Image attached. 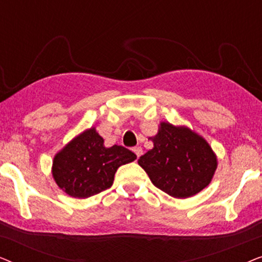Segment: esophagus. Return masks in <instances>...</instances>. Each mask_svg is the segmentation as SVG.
<instances>
[{
    "instance_id": "esophagus-1",
    "label": "esophagus",
    "mask_w": 262,
    "mask_h": 262,
    "mask_svg": "<svg viewBox=\"0 0 262 262\" xmlns=\"http://www.w3.org/2000/svg\"><path fill=\"white\" fill-rule=\"evenodd\" d=\"M134 152L136 154V155H137V157L142 156V154H143L142 146H135V148H134Z\"/></svg>"
}]
</instances>
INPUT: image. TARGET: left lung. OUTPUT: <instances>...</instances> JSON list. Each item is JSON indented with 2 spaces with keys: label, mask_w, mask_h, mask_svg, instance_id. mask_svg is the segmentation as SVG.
<instances>
[{
  "label": "left lung",
  "mask_w": 262,
  "mask_h": 262,
  "mask_svg": "<svg viewBox=\"0 0 262 262\" xmlns=\"http://www.w3.org/2000/svg\"><path fill=\"white\" fill-rule=\"evenodd\" d=\"M154 148L139 157L138 164L157 188L174 198L199 193L212 180L217 156L202 136L186 126L160 124L150 137Z\"/></svg>",
  "instance_id": "obj_1"
}]
</instances>
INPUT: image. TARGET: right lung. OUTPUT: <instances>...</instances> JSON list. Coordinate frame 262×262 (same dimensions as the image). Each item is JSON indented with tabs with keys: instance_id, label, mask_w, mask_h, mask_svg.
I'll list each match as a JSON object with an SVG mask.
<instances>
[{
	"instance_id": "1",
	"label": "right lung",
	"mask_w": 262,
	"mask_h": 262,
	"mask_svg": "<svg viewBox=\"0 0 262 262\" xmlns=\"http://www.w3.org/2000/svg\"><path fill=\"white\" fill-rule=\"evenodd\" d=\"M137 156L121 145L106 148L103 138L91 127L56 154L52 177L60 189L74 198H88L110 188L114 174Z\"/></svg>"
}]
</instances>
